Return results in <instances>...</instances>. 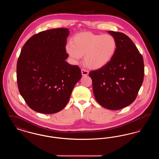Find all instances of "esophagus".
Wrapping results in <instances>:
<instances>
[{"label":"esophagus","mask_w":159,"mask_h":159,"mask_svg":"<svg viewBox=\"0 0 159 159\" xmlns=\"http://www.w3.org/2000/svg\"><path fill=\"white\" fill-rule=\"evenodd\" d=\"M82 76H87V75H88V74H89V72H88V71H87V70H84V69H82Z\"/></svg>","instance_id":"obj_1"}]
</instances>
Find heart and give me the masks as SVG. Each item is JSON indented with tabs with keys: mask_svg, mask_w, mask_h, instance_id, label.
<instances>
[{
	"mask_svg": "<svg viewBox=\"0 0 159 159\" xmlns=\"http://www.w3.org/2000/svg\"><path fill=\"white\" fill-rule=\"evenodd\" d=\"M66 49L73 60L77 61L84 56L86 66L97 70L105 67L113 59L117 50V42L108 34L84 32L75 36Z\"/></svg>",
	"mask_w": 159,
	"mask_h": 159,
	"instance_id": "b5f03b06",
	"label": "heart"
}]
</instances>
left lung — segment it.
Masks as SVG:
<instances>
[{"label":"left lung","instance_id":"8db88e82","mask_svg":"<svg viewBox=\"0 0 159 159\" xmlns=\"http://www.w3.org/2000/svg\"><path fill=\"white\" fill-rule=\"evenodd\" d=\"M116 39L117 50L105 67L91 71L95 99L111 110L123 108L136 99L144 80V61L136 46L128 36L108 31Z\"/></svg>","mask_w":159,"mask_h":159}]
</instances>
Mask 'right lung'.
Here are the masks:
<instances>
[{
  "instance_id": "add662e5",
  "label": "right lung",
  "mask_w": 159,
  "mask_h": 159,
  "mask_svg": "<svg viewBox=\"0 0 159 159\" xmlns=\"http://www.w3.org/2000/svg\"><path fill=\"white\" fill-rule=\"evenodd\" d=\"M69 33L66 28L40 32L21 49L16 65L18 87L27 104L36 112L62 110L82 77L79 67L66 61Z\"/></svg>"
}]
</instances>
